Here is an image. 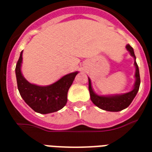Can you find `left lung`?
<instances>
[{
  "label": "left lung",
  "mask_w": 152,
  "mask_h": 152,
  "mask_svg": "<svg viewBox=\"0 0 152 152\" xmlns=\"http://www.w3.org/2000/svg\"><path fill=\"white\" fill-rule=\"evenodd\" d=\"M126 48L129 51L131 56L135 57L134 53L133 48L127 44ZM134 65L136 67V73H135V77H136V82L134 89L130 92L126 93L121 96H99L96 95L93 91L91 88V80L89 79V91L90 96H91V99L95 105H96L98 108H101L103 110L110 112H119L121 110H123L129 106L133 99L134 98L139 89L140 86V75H139V69L137 63L134 61Z\"/></svg>",
  "instance_id": "obj_1"
}]
</instances>
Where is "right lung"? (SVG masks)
Here are the masks:
<instances>
[{"mask_svg":"<svg viewBox=\"0 0 152 152\" xmlns=\"http://www.w3.org/2000/svg\"><path fill=\"white\" fill-rule=\"evenodd\" d=\"M23 51L20 53L15 73L18 89L22 98L36 113L47 114L61 109L67 103V93L75 80L77 72L71 73L62 77L55 83L39 87L31 84L23 77L21 73Z\"/></svg>","mask_w":152,"mask_h":152,"instance_id":"right-lung-1","label":"right lung"}]
</instances>
